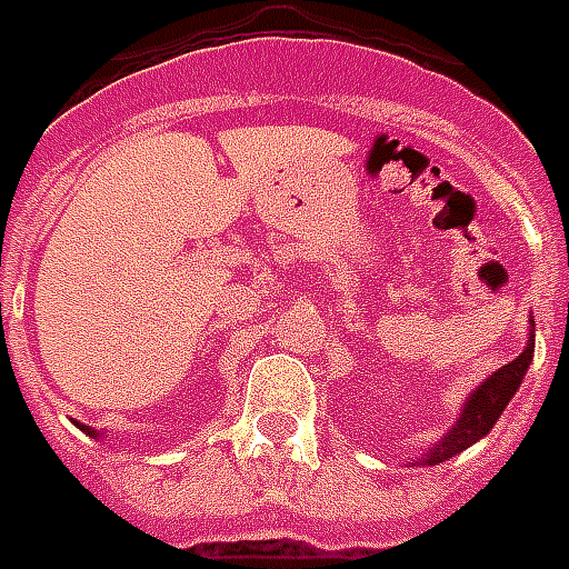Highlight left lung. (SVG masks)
<instances>
[{"instance_id": "left-lung-1", "label": "left lung", "mask_w": 569, "mask_h": 569, "mask_svg": "<svg viewBox=\"0 0 569 569\" xmlns=\"http://www.w3.org/2000/svg\"><path fill=\"white\" fill-rule=\"evenodd\" d=\"M531 357H535V339H529V346L517 360L505 363L499 372H493L490 378L481 383V387L469 396V401L463 405V413H460L458 425L451 428L446 437H442L440 446H433L431 455L425 458L428 467L433 463H442V460L455 458L463 449H469L472 442L481 440L490 428L496 425V419L502 416V410L508 407V401L513 398V392L520 389L522 378L529 372Z\"/></svg>"}]
</instances>
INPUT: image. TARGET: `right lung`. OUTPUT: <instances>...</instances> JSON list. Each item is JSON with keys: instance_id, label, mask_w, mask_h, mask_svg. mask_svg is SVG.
I'll use <instances>...</instances> for the list:
<instances>
[{"instance_id": "add662e5", "label": "right lung", "mask_w": 569, "mask_h": 569, "mask_svg": "<svg viewBox=\"0 0 569 569\" xmlns=\"http://www.w3.org/2000/svg\"><path fill=\"white\" fill-rule=\"evenodd\" d=\"M79 428H82L84 433H91V437H97V431H91V428H88V425H79Z\"/></svg>"}]
</instances>
